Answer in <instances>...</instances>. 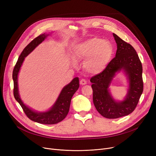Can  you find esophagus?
<instances>
[{
    "instance_id": "esophagus-1",
    "label": "esophagus",
    "mask_w": 156,
    "mask_h": 156,
    "mask_svg": "<svg viewBox=\"0 0 156 156\" xmlns=\"http://www.w3.org/2000/svg\"><path fill=\"white\" fill-rule=\"evenodd\" d=\"M80 85H85L87 83V81L85 79H81L80 81Z\"/></svg>"
}]
</instances>
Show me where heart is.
<instances>
[{"label": "heart", "mask_w": 156, "mask_h": 156, "mask_svg": "<svg viewBox=\"0 0 156 156\" xmlns=\"http://www.w3.org/2000/svg\"><path fill=\"white\" fill-rule=\"evenodd\" d=\"M112 55L113 47L111 42L97 37L88 38L74 48L75 59L85 60L83 68L87 72L92 75L104 71Z\"/></svg>", "instance_id": "obj_1"}]
</instances>
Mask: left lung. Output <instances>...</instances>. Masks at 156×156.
Instances as JSON below:
<instances>
[{"mask_svg":"<svg viewBox=\"0 0 156 156\" xmlns=\"http://www.w3.org/2000/svg\"><path fill=\"white\" fill-rule=\"evenodd\" d=\"M117 44L116 57L102 73L90 79L92 83L93 102L97 111L108 119H116L132 113L143 92L142 66L135 48L117 35L113 34ZM124 72L129 83L124 100H114L109 87L113 78L119 72Z\"/></svg>","mask_w":156,"mask_h":156,"instance_id":"left-lung-1","label":"left lung"}]
</instances>
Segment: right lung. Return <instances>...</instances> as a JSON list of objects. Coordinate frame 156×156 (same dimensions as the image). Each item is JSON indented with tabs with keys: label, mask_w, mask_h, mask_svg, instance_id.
<instances>
[{
	"label": "right lung",
	"mask_w": 156,
	"mask_h": 156,
	"mask_svg": "<svg viewBox=\"0 0 156 156\" xmlns=\"http://www.w3.org/2000/svg\"><path fill=\"white\" fill-rule=\"evenodd\" d=\"M50 35L49 34H41L25 47L22 51L16 62L12 72V79L14 81V96L15 99L20 104L24 113L31 120L41 124L54 125L62 121L68 114L71 98L79 88V78L76 77L69 83L64 86L61 91L55 103L48 110L44 112H38L30 108L24 104L21 100L18 89V74L23 62L25 57L28 55L34 49L45 39Z\"/></svg>",
	"instance_id": "1"
}]
</instances>
